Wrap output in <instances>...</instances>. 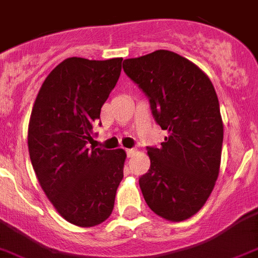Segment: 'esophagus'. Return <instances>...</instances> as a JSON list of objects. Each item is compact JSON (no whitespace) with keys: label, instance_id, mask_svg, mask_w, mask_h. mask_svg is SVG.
<instances>
[{"label":"esophagus","instance_id":"obj_1","mask_svg":"<svg viewBox=\"0 0 258 258\" xmlns=\"http://www.w3.org/2000/svg\"><path fill=\"white\" fill-rule=\"evenodd\" d=\"M137 153V150L136 148H129V150H126V155L127 157H133L134 155Z\"/></svg>","mask_w":258,"mask_h":258}]
</instances>
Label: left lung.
<instances>
[{
	"label": "left lung",
	"instance_id": "8db88e82",
	"mask_svg": "<svg viewBox=\"0 0 258 258\" xmlns=\"http://www.w3.org/2000/svg\"><path fill=\"white\" fill-rule=\"evenodd\" d=\"M122 69L169 133L160 148L147 147L151 166L139 178L146 203L166 220H186L206 203L220 170L224 125L214 86L197 65L166 49L126 58Z\"/></svg>",
	"mask_w": 258,
	"mask_h": 258
}]
</instances>
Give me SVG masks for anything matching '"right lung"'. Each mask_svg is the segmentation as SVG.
I'll return each mask as SVG.
<instances>
[{
  "label": "right lung",
  "mask_w": 258,
  "mask_h": 258,
  "mask_svg": "<svg viewBox=\"0 0 258 258\" xmlns=\"http://www.w3.org/2000/svg\"><path fill=\"white\" fill-rule=\"evenodd\" d=\"M121 62L66 58L46 78L30 115L28 148L38 181L58 214L82 228L108 219L124 176V150L88 148Z\"/></svg>",
  "instance_id": "right-lung-1"
}]
</instances>
